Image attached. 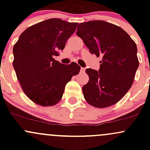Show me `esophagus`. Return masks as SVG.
I'll return each instance as SVG.
<instances>
[{"instance_id": "obj_1", "label": "esophagus", "mask_w": 150, "mask_h": 150, "mask_svg": "<svg viewBox=\"0 0 150 150\" xmlns=\"http://www.w3.org/2000/svg\"><path fill=\"white\" fill-rule=\"evenodd\" d=\"M80 72L82 73H84L85 72V68H81V69H80Z\"/></svg>"}]
</instances>
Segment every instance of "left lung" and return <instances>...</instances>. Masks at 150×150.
Segmentation results:
<instances>
[{"mask_svg":"<svg viewBox=\"0 0 150 150\" xmlns=\"http://www.w3.org/2000/svg\"><path fill=\"white\" fill-rule=\"evenodd\" d=\"M76 34L89 52L102 57L99 71L85 70L89 78L82 87L85 100L97 108L116 104L130 89L139 66L135 42L121 27L103 20L79 24Z\"/></svg>","mask_w":150,"mask_h":150,"instance_id":"1","label":"left lung"}]
</instances>
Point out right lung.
Listing matches in <instances>:
<instances>
[{"label":"right lung","mask_w":150,"mask_h":150,"mask_svg":"<svg viewBox=\"0 0 150 150\" xmlns=\"http://www.w3.org/2000/svg\"><path fill=\"white\" fill-rule=\"evenodd\" d=\"M77 22L58 18L44 20L28 27L13 46V67L25 94L42 106L59 102L66 84L80 73V67L72 62L64 65L54 56L65 46L76 30Z\"/></svg>","instance_id":"obj_1"}]
</instances>
